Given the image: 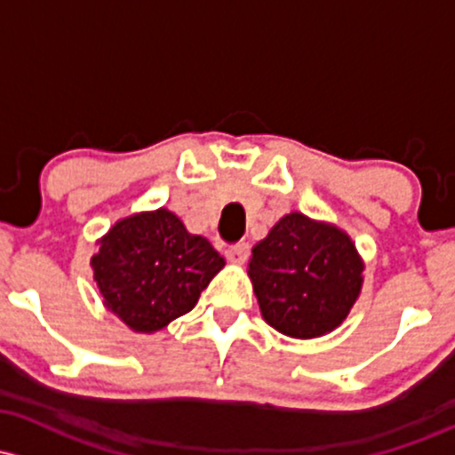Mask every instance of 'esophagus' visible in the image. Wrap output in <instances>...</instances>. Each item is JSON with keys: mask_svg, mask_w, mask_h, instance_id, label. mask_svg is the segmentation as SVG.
Returning a JSON list of instances; mask_svg holds the SVG:
<instances>
[{"mask_svg": "<svg viewBox=\"0 0 455 455\" xmlns=\"http://www.w3.org/2000/svg\"><path fill=\"white\" fill-rule=\"evenodd\" d=\"M248 254H251V246L248 243H235V246H231L227 251V259L231 263H243L248 259Z\"/></svg>", "mask_w": 455, "mask_h": 455, "instance_id": "esophagus-1", "label": "esophagus"}]
</instances>
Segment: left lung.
<instances>
[{
    "label": "left lung",
    "mask_w": 455,
    "mask_h": 455,
    "mask_svg": "<svg viewBox=\"0 0 455 455\" xmlns=\"http://www.w3.org/2000/svg\"><path fill=\"white\" fill-rule=\"evenodd\" d=\"M365 261L337 224L291 212L252 248L248 276L261 315L291 339H317L349 315Z\"/></svg>",
    "instance_id": "8db88e82"
}]
</instances>
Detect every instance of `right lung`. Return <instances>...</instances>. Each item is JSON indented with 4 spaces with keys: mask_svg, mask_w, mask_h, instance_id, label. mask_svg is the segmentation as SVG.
<instances>
[{
    "mask_svg": "<svg viewBox=\"0 0 455 455\" xmlns=\"http://www.w3.org/2000/svg\"><path fill=\"white\" fill-rule=\"evenodd\" d=\"M97 246L90 267L103 307L142 334L192 311L227 266L207 237L192 235L166 207L121 218Z\"/></svg>",
    "mask_w": 455,
    "mask_h": 455,
    "instance_id": "obj_1",
    "label": "right lung"
}]
</instances>
